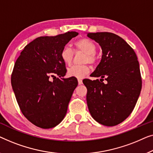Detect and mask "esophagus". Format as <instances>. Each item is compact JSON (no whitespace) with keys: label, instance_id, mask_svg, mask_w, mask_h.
Segmentation results:
<instances>
[{"label":"esophagus","instance_id":"1","mask_svg":"<svg viewBox=\"0 0 153 153\" xmlns=\"http://www.w3.org/2000/svg\"><path fill=\"white\" fill-rule=\"evenodd\" d=\"M77 81H78L79 85H82V79L78 78V79H77Z\"/></svg>","mask_w":153,"mask_h":153}]
</instances>
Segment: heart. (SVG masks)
Segmentation results:
<instances>
[{"mask_svg": "<svg viewBox=\"0 0 153 153\" xmlns=\"http://www.w3.org/2000/svg\"><path fill=\"white\" fill-rule=\"evenodd\" d=\"M75 51H82L85 53L82 62L84 64L79 65H73L70 66L67 70V75L70 77H76L81 78L90 71V66L88 63L96 64L98 61V57L96 55V46L92 41L88 39H81L74 43ZM74 51L68 46H64L59 53L60 59L64 64L68 65L71 63L74 57Z\"/></svg>", "mask_w": 153, "mask_h": 153, "instance_id": "b5f03b06", "label": "heart"}]
</instances>
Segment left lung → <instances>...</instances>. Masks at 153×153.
<instances>
[{
  "label": "left lung",
  "mask_w": 153,
  "mask_h": 153,
  "mask_svg": "<svg viewBox=\"0 0 153 153\" xmlns=\"http://www.w3.org/2000/svg\"><path fill=\"white\" fill-rule=\"evenodd\" d=\"M87 36L98 43L102 51L100 64L91 75L101 79L83 80L88 108L99 123L117 126L132 113L140 95L142 80L137 57L117 34L104 32L88 33Z\"/></svg>",
  "instance_id": "obj_1"
}]
</instances>
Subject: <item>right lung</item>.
<instances>
[{
    "instance_id": "add662e5",
    "label": "right lung",
    "mask_w": 153,
    "mask_h": 153,
    "mask_svg": "<svg viewBox=\"0 0 153 153\" xmlns=\"http://www.w3.org/2000/svg\"><path fill=\"white\" fill-rule=\"evenodd\" d=\"M77 34L67 32L36 38L25 46L15 62L11 76L15 97L24 117L39 128H54L65 117L77 80L55 76L66 75L60 51Z\"/></svg>"
}]
</instances>
